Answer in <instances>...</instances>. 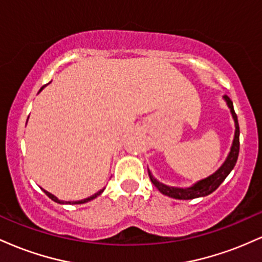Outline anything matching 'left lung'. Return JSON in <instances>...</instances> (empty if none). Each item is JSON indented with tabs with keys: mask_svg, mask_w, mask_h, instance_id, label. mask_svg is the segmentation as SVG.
<instances>
[{
	"mask_svg": "<svg viewBox=\"0 0 262 262\" xmlns=\"http://www.w3.org/2000/svg\"><path fill=\"white\" fill-rule=\"evenodd\" d=\"M224 100L227 101L228 106L230 108V112L233 114L234 122H235V135H234L233 145H231L230 152L229 155H228L227 160H225V162L222 165V167L217 171V172L213 173L212 176L207 177V179L202 180V181L197 182L196 185L188 188L170 187V186L160 183L158 180H155L154 177H152V175L149 171V176H150V180H151L152 185H154L162 194L169 196L171 198H176V200H193V198L208 196L209 193H212L213 191H215V189L221 186V183L224 181L225 177L229 175L230 171L234 169V166H235L236 160H237V156H239V146H240L239 123H237V117H236L235 111H234L233 102H231V100L228 97V96H224Z\"/></svg>",
	"mask_w": 262,
	"mask_h": 262,
	"instance_id": "8db88e82",
	"label": "left lung"
}]
</instances>
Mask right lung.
<instances>
[{
    "label": "right lung",
    "instance_id": "right-lung-1",
    "mask_svg": "<svg viewBox=\"0 0 262 262\" xmlns=\"http://www.w3.org/2000/svg\"><path fill=\"white\" fill-rule=\"evenodd\" d=\"M45 86H47V85H44L43 87H41V89H40V90H39V91H41V90H43ZM43 191L45 192V194H47V196L50 198V200H53V201H54V202H58V203H68V204H81V203H85V202H89V201H91V200H93V198H96V197H97V196H100V194L102 193V192H103V189H101V191H100V192H97V193H95V194H93V196H91V197H89V198H86V200H82V201H77V202H62V201H59V200H58V198H56L55 196H53V194H52V193H49V192H47V191H45V189H43Z\"/></svg>",
    "mask_w": 262,
    "mask_h": 262
}]
</instances>
